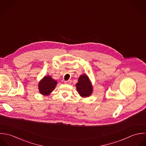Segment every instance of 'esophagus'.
<instances>
[{
	"instance_id": "1",
	"label": "esophagus",
	"mask_w": 146,
	"mask_h": 146,
	"mask_svg": "<svg viewBox=\"0 0 146 146\" xmlns=\"http://www.w3.org/2000/svg\"><path fill=\"white\" fill-rule=\"evenodd\" d=\"M71 81H72L71 80H68V81H65L64 82L66 84H70L71 83Z\"/></svg>"
}]
</instances>
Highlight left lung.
<instances>
[{"label":"left lung","instance_id":"left-lung-1","mask_svg":"<svg viewBox=\"0 0 146 146\" xmlns=\"http://www.w3.org/2000/svg\"><path fill=\"white\" fill-rule=\"evenodd\" d=\"M76 86L78 94L82 98L90 96L93 92L92 83L88 77L85 74H83L80 76Z\"/></svg>","mask_w":146,"mask_h":146}]
</instances>
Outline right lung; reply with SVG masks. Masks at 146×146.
<instances>
[{"label": "right lung", "mask_w": 146, "mask_h": 146, "mask_svg": "<svg viewBox=\"0 0 146 146\" xmlns=\"http://www.w3.org/2000/svg\"><path fill=\"white\" fill-rule=\"evenodd\" d=\"M56 85L57 81L53 79L51 76H46L39 82V91L42 95L48 96L54 90Z\"/></svg>", "instance_id": "right-lung-1"}]
</instances>
